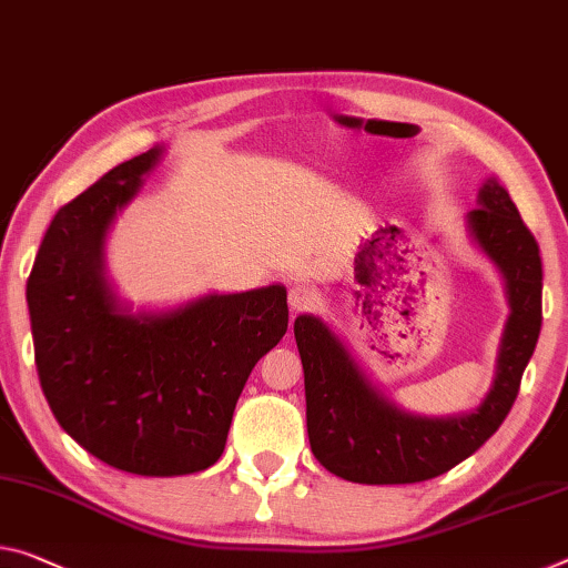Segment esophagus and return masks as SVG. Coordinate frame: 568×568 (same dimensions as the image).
<instances>
[{
  "label": "esophagus",
  "instance_id": "34e87169",
  "mask_svg": "<svg viewBox=\"0 0 568 568\" xmlns=\"http://www.w3.org/2000/svg\"><path fill=\"white\" fill-rule=\"evenodd\" d=\"M317 300H320V296H317V292L312 290V286L294 284L292 290H290V310H292L294 314L312 310L314 304H317Z\"/></svg>",
  "mask_w": 568,
  "mask_h": 568
}]
</instances>
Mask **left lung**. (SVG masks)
<instances>
[{"label": "left lung", "instance_id": "obj_1", "mask_svg": "<svg viewBox=\"0 0 568 568\" xmlns=\"http://www.w3.org/2000/svg\"><path fill=\"white\" fill-rule=\"evenodd\" d=\"M467 221L479 248L503 272L510 302L495 383L475 412L447 418L404 412L371 386L325 322L312 314L294 320L310 444L320 465L333 475L363 485H408L439 477L475 455L516 404L544 320L540 248L508 190L495 178L479 190V207Z\"/></svg>", "mask_w": 568, "mask_h": 568}]
</instances>
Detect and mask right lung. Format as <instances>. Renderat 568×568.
<instances>
[{
	"label": "right lung",
	"instance_id": "1",
	"mask_svg": "<svg viewBox=\"0 0 568 568\" xmlns=\"http://www.w3.org/2000/svg\"><path fill=\"white\" fill-rule=\"evenodd\" d=\"M160 154L121 162L60 207L28 278L34 365L58 424L93 457L146 477L215 465L251 371L290 322L282 284L168 314L121 307L103 235Z\"/></svg>",
	"mask_w": 568,
	"mask_h": 568
}]
</instances>
